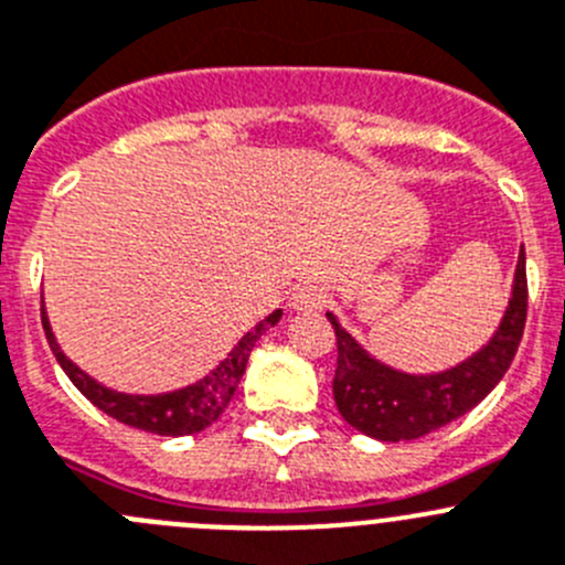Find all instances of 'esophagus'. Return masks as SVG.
Listing matches in <instances>:
<instances>
[{"label": "esophagus", "mask_w": 565, "mask_h": 565, "mask_svg": "<svg viewBox=\"0 0 565 565\" xmlns=\"http://www.w3.org/2000/svg\"><path fill=\"white\" fill-rule=\"evenodd\" d=\"M324 291L316 286H299L297 291L291 294V308L302 310V313H319V310H324Z\"/></svg>", "instance_id": "obj_1"}]
</instances>
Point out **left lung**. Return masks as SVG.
<instances>
[{
  "instance_id": "obj_1",
  "label": "left lung",
  "mask_w": 565,
  "mask_h": 565,
  "mask_svg": "<svg viewBox=\"0 0 565 565\" xmlns=\"http://www.w3.org/2000/svg\"><path fill=\"white\" fill-rule=\"evenodd\" d=\"M338 343L332 396L343 422L377 440H413L455 422L480 405L504 377L519 352L527 321V268L524 246L515 266L513 299L497 335L475 358L440 374H402L369 358L354 338L327 313Z\"/></svg>"
}]
</instances>
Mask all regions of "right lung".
<instances>
[{"instance_id":"right-lung-1","label":"right lung","mask_w":565,"mask_h":565,"mask_svg":"<svg viewBox=\"0 0 565 565\" xmlns=\"http://www.w3.org/2000/svg\"><path fill=\"white\" fill-rule=\"evenodd\" d=\"M279 316H282V310H274V313L268 316V319H263L255 330L246 332L238 341V347H235L207 377L199 380V383L188 385V388L182 391H171V394L130 396L116 394V391L105 388V385H99L96 380H90L85 372H79L72 360L61 352L55 335H52L50 321H46L44 308H41L46 341H50L52 352H55L63 372L68 374V380H72L74 385H77L79 394H83L90 405L105 411L110 418H116V422L130 424V427L143 429V433L171 435V438H177V435H193L222 418L224 407L233 402L235 388H238L241 377H244L246 360H249L257 338H260L268 327L277 324Z\"/></svg>"}]
</instances>
